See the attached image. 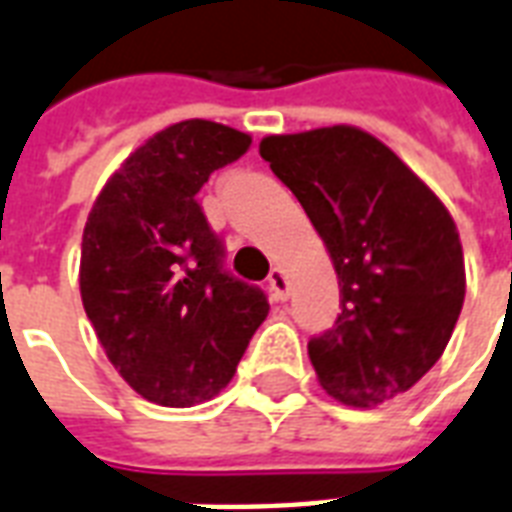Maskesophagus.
<instances>
[{
  "instance_id": "obj_1",
  "label": "esophagus",
  "mask_w": 512,
  "mask_h": 512,
  "mask_svg": "<svg viewBox=\"0 0 512 512\" xmlns=\"http://www.w3.org/2000/svg\"><path fill=\"white\" fill-rule=\"evenodd\" d=\"M268 290L276 300H287L290 298V279L282 268H273L271 276H268Z\"/></svg>"
}]
</instances>
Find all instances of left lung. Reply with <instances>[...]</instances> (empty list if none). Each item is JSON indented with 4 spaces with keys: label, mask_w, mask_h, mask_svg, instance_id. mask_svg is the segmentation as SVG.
Masks as SVG:
<instances>
[{
    "label": "left lung",
    "mask_w": 512,
    "mask_h": 512,
    "mask_svg": "<svg viewBox=\"0 0 512 512\" xmlns=\"http://www.w3.org/2000/svg\"><path fill=\"white\" fill-rule=\"evenodd\" d=\"M260 155L333 257L341 314L308 341L327 395L370 408L408 392L446 349L464 303V255L440 198L354 126L265 136Z\"/></svg>",
    "instance_id": "8db88e82"
}]
</instances>
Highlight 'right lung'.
Here are the masks:
<instances>
[{"instance_id": "add662e5", "label": "right lung", "mask_w": 512, "mask_h": 512, "mask_svg": "<svg viewBox=\"0 0 512 512\" xmlns=\"http://www.w3.org/2000/svg\"><path fill=\"white\" fill-rule=\"evenodd\" d=\"M252 136L182 120L128 155L83 230L85 314L128 386L150 403L190 408L236 373L268 298L230 276L198 190L239 161Z\"/></svg>"}]
</instances>
